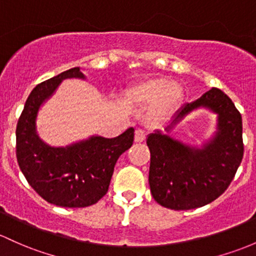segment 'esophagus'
Here are the masks:
<instances>
[{
    "label": "esophagus",
    "instance_id": "1",
    "mask_svg": "<svg viewBox=\"0 0 256 256\" xmlns=\"http://www.w3.org/2000/svg\"><path fill=\"white\" fill-rule=\"evenodd\" d=\"M145 139H146V132L142 130V129H136V136H134L136 142H142Z\"/></svg>",
    "mask_w": 256,
    "mask_h": 256
}]
</instances>
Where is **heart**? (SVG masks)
Returning <instances> with one entry per match:
<instances>
[{
  "instance_id": "heart-1",
  "label": "heart",
  "mask_w": 256,
  "mask_h": 256,
  "mask_svg": "<svg viewBox=\"0 0 256 256\" xmlns=\"http://www.w3.org/2000/svg\"><path fill=\"white\" fill-rule=\"evenodd\" d=\"M178 85L166 76H154L136 84L129 92L132 101L139 105H151L149 118L158 120L171 116L180 104L182 94Z\"/></svg>"
}]
</instances>
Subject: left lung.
Masks as SVG:
<instances>
[{"mask_svg":"<svg viewBox=\"0 0 256 256\" xmlns=\"http://www.w3.org/2000/svg\"><path fill=\"white\" fill-rule=\"evenodd\" d=\"M200 106L218 114V133L202 149L183 145L160 130L146 139L151 154V194L161 206L172 210H190L216 200L233 180L243 158L240 112L217 88L195 102L184 105L164 130H171L186 114Z\"/></svg>","mask_w":256,"mask_h":256,"instance_id":"obj_1","label":"left lung"}]
</instances>
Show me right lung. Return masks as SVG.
I'll use <instances>...</instances> for the list:
<instances>
[{
  "instance_id": "obj_1",
  "label": "right lung",
  "mask_w": 256,
  "mask_h": 256,
  "mask_svg": "<svg viewBox=\"0 0 256 256\" xmlns=\"http://www.w3.org/2000/svg\"><path fill=\"white\" fill-rule=\"evenodd\" d=\"M66 78H84V74L79 67L70 68L30 92L16 130L17 160L28 183L46 202L62 208H86L107 193L118 158L133 144L134 129L117 138L92 136L68 148L44 144L35 132L38 110Z\"/></svg>"
}]
</instances>
